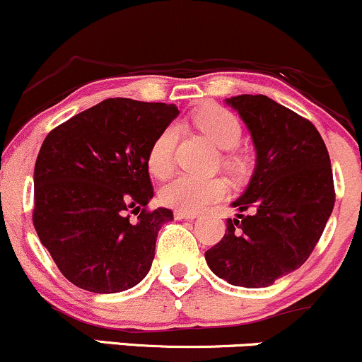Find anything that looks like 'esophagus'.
I'll return each instance as SVG.
<instances>
[{
  "label": "esophagus",
  "mask_w": 362,
  "mask_h": 362,
  "mask_svg": "<svg viewBox=\"0 0 362 362\" xmlns=\"http://www.w3.org/2000/svg\"><path fill=\"white\" fill-rule=\"evenodd\" d=\"M197 215L198 214H194V211H182V210L174 211V218H177V220H182V218L193 220V218H197Z\"/></svg>",
  "instance_id": "34e87169"
}]
</instances>
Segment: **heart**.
<instances>
[{"mask_svg": "<svg viewBox=\"0 0 362 362\" xmlns=\"http://www.w3.org/2000/svg\"><path fill=\"white\" fill-rule=\"evenodd\" d=\"M194 125L206 135L216 147L227 151L222 157V163L227 168H239L240 157L232 151L239 146L242 139L240 120L230 110L218 105H210L194 113ZM177 127H164L152 140L147 151V168L156 177H165L173 171L174 148L177 142ZM227 194V185L220 177H194L188 174H180L159 191L160 202L165 206L177 208L182 211H198L210 203L218 202Z\"/></svg>", "mask_w": 362, "mask_h": 362, "instance_id": "obj_1", "label": "heart"}]
</instances>
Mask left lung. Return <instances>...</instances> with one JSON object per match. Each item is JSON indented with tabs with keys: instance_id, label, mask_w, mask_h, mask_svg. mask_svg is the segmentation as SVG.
Returning <instances> with one entry per match:
<instances>
[{
	"instance_id": "left-lung-1",
	"label": "left lung",
	"mask_w": 362,
	"mask_h": 362,
	"mask_svg": "<svg viewBox=\"0 0 362 362\" xmlns=\"http://www.w3.org/2000/svg\"><path fill=\"white\" fill-rule=\"evenodd\" d=\"M247 123L257 164L233 202L218 244L205 252L210 269L233 286L266 288L298 269L315 249L334 210L332 165L312 122L264 95L227 100Z\"/></svg>"
}]
</instances>
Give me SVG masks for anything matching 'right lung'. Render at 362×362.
Masks as SVG:
<instances>
[{"label": "right lung", "mask_w": 362, "mask_h": 362, "mask_svg": "<svg viewBox=\"0 0 362 362\" xmlns=\"http://www.w3.org/2000/svg\"><path fill=\"white\" fill-rule=\"evenodd\" d=\"M174 105L108 98L49 132L33 173V227L55 266L91 293H118L148 273L168 208L147 168ZM134 218H131V215Z\"/></svg>", "instance_id": "right-lung-1"}]
</instances>
